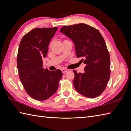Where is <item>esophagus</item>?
<instances>
[{"label": "esophagus", "mask_w": 131, "mask_h": 131, "mask_svg": "<svg viewBox=\"0 0 131 131\" xmlns=\"http://www.w3.org/2000/svg\"><path fill=\"white\" fill-rule=\"evenodd\" d=\"M62 72L63 73H66V72H68V70L66 69H62Z\"/></svg>", "instance_id": "34e87169"}]
</instances>
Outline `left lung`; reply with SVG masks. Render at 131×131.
<instances>
[{
	"mask_svg": "<svg viewBox=\"0 0 131 131\" xmlns=\"http://www.w3.org/2000/svg\"><path fill=\"white\" fill-rule=\"evenodd\" d=\"M60 31L72 40L77 58L86 66L84 73L74 70V88L88 98H95L102 93L110 75V56L102 35L97 29L85 23L62 27Z\"/></svg>",
	"mask_w": 131,
	"mask_h": 131,
	"instance_id": "1",
	"label": "left lung"
}]
</instances>
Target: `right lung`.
<instances>
[{
  "instance_id": "1",
  "label": "right lung",
  "mask_w": 131,
  "mask_h": 131,
  "mask_svg": "<svg viewBox=\"0 0 131 131\" xmlns=\"http://www.w3.org/2000/svg\"><path fill=\"white\" fill-rule=\"evenodd\" d=\"M58 28H36L25 35L19 43L17 65L20 80L29 96L44 101L56 93L62 77L61 70L43 68L42 58Z\"/></svg>"
}]
</instances>
